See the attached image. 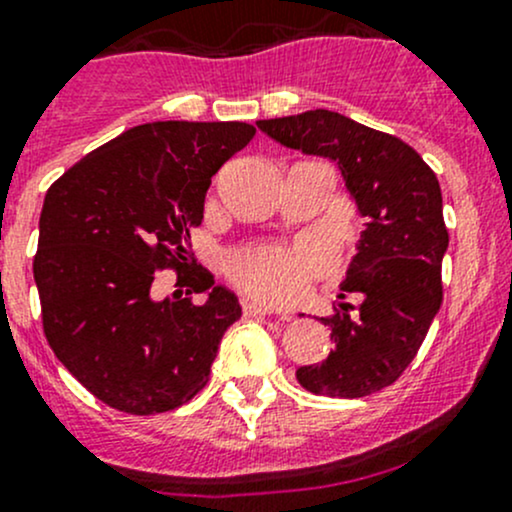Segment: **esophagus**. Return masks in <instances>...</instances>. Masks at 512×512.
Here are the masks:
<instances>
[{
  "label": "esophagus",
  "instance_id": "obj_1",
  "mask_svg": "<svg viewBox=\"0 0 512 512\" xmlns=\"http://www.w3.org/2000/svg\"><path fill=\"white\" fill-rule=\"evenodd\" d=\"M241 310H244V315H273V310L268 305H263V302H256V300H241ZM280 320H290V315H280Z\"/></svg>",
  "mask_w": 512,
  "mask_h": 512
}]
</instances>
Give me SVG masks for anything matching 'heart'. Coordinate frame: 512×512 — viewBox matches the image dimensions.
Masks as SVG:
<instances>
[{
    "mask_svg": "<svg viewBox=\"0 0 512 512\" xmlns=\"http://www.w3.org/2000/svg\"><path fill=\"white\" fill-rule=\"evenodd\" d=\"M322 266L315 249H249L229 261V276L263 300L283 302L300 295L305 280Z\"/></svg>",
    "mask_w": 512,
    "mask_h": 512,
    "instance_id": "obj_1",
    "label": "heart"
}]
</instances>
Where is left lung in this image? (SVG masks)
Listing matches in <instances>:
<instances>
[{
    "label": "left lung",
    "instance_id": "obj_1",
    "mask_svg": "<svg viewBox=\"0 0 512 512\" xmlns=\"http://www.w3.org/2000/svg\"><path fill=\"white\" fill-rule=\"evenodd\" d=\"M280 146L332 161L356 210L366 217L339 300L322 322L334 349L322 364L300 366L298 381L315 395L364 398L390 386L415 359L442 305L444 227L437 175L415 148L329 109L261 119Z\"/></svg>",
    "mask_w": 512,
    "mask_h": 512
}]
</instances>
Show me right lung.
<instances>
[{"instance_id": "add662e5", "label": "right lung", "mask_w": 512, "mask_h": 512, "mask_svg": "<svg viewBox=\"0 0 512 512\" xmlns=\"http://www.w3.org/2000/svg\"><path fill=\"white\" fill-rule=\"evenodd\" d=\"M254 134L246 122L141 124L48 188L34 258L43 332L60 364L109 408L156 415L205 388L241 307L192 261L190 229L200 227L212 175ZM163 267L208 300L153 299Z\"/></svg>"}]
</instances>
